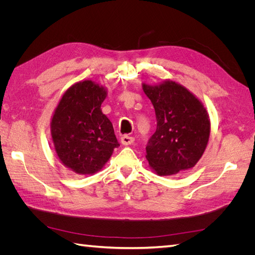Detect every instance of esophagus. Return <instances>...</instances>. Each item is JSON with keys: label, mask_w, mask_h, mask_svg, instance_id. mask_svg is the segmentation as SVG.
<instances>
[{"label": "esophagus", "mask_w": 255, "mask_h": 255, "mask_svg": "<svg viewBox=\"0 0 255 255\" xmlns=\"http://www.w3.org/2000/svg\"><path fill=\"white\" fill-rule=\"evenodd\" d=\"M135 140V138L132 136H128V135H123L121 137V143L123 145H128V144H132Z\"/></svg>", "instance_id": "34e87169"}]
</instances>
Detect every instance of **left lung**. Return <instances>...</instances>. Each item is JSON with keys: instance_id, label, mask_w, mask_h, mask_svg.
Returning <instances> with one entry per match:
<instances>
[{"instance_id": "8db88e82", "label": "left lung", "mask_w": 255, "mask_h": 255, "mask_svg": "<svg viewBox=\"0 0 255 255\" xmlns=\"http://www.w3.org/2000/svg\"><path fill=\"white\" fill-rule=\"evenodd\" d=\"M155 110L156 130L145 146L146 159L158 175L188 170L201 158L211 133L202 102L182 85L165 81L155 86L142 84Z\"/></svg>"}]
</instances>
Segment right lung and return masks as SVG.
<instances>
[{
  "mask_svg": "<svg viewBox=\"0 0 255 255\" xmlns=\"http://www.w3.org/2000/svg\"><path fill=\"white\" fill-rule=\"evenodd\" d=\"M107 91L90 80L68 88L55 109L51 135L65 167L78 174L100 171L120 145L110 119L101 111Z\"/></svg>",
  "mask_w": 255,
  "mask_h": 255,
  "instance_id": "1",
  "label": "right lung"
}]
</instances>
